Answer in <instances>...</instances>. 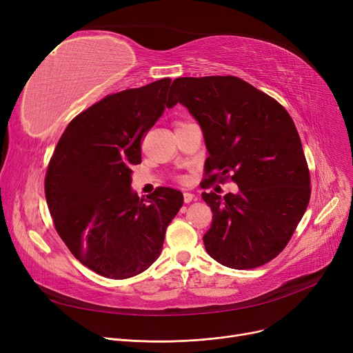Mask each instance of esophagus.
<instances>
[{
	"mask_svg": "<svg viewBox=\"0 0 353 353\" xmlns=\"http://www.w3.org/2000/svg\"><path fill=\"white\" fill-rule=\"evenodd\" d=\"M183 200H184V203H190L192 200H194V194L190 193V192H184L183 193Z\"/></svg>",
	"mask_w": 353,
	"mask_h": 353,
	"instance_id": "1",
	"label": "esophagus"
}]
</instances>
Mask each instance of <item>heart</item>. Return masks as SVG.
I'll use <instances>...</instances> for the list:
<instances>
[{"label": "heart", "instance_id": "obj_1", "mask_svg": "<svg viewBox=\"0 0 353 353\" xmlns=\"http://www.w3.org/2000/svg\"><path fill=\"white\" fill-rule=\"evenodd\" d=\"M177 124H179V123H177ZM180 180H181V179H180Z\"/></svg>", "mask_w": 353, "mask_h": 353}]
</instances>
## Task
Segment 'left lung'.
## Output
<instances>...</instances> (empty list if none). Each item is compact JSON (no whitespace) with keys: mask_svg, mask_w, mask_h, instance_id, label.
<instances>
[{"mask_svg":"<svg viewBox=\"0 0 353 353\" xmlns=\"http://www.w3.org/2000/svg\"><path fill=\"white\" fill-rule=\"evenodd\" d=\"M173 103L189 108L205 134L206 180H232L239 193H201L212 209L203 236L208 253L232 269H254L279 254L310 200V173L296 125L286 108L234 76L180 77ZM217 192V190H216Z\"/></svg>","mask_w":353,"mask_h":353,"instance_id":"left-lung-1","label":"left lung"}]
</instances>
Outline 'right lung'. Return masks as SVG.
Listing matches in <instances>:
<instances>
[{
    "label": "right lung",
    "instance_id": "obj_1",
    "mask_svg": "<svg viewBox=\"0 0 353 353\" xmlns=\"http://www.w3.org/2000/svg\"><path fill=\"white\" fill-rule=\"evenodd\" d=\"M170 79L108 94L74 117L50 159L44 192L52 223L84 266L110 279H128L156 262L183 194L157 188L132 192V165L141 141L176 103Z\"/></svg>",
    "mask_w": 353,
    "mask_h": 353
}]
</instances>
